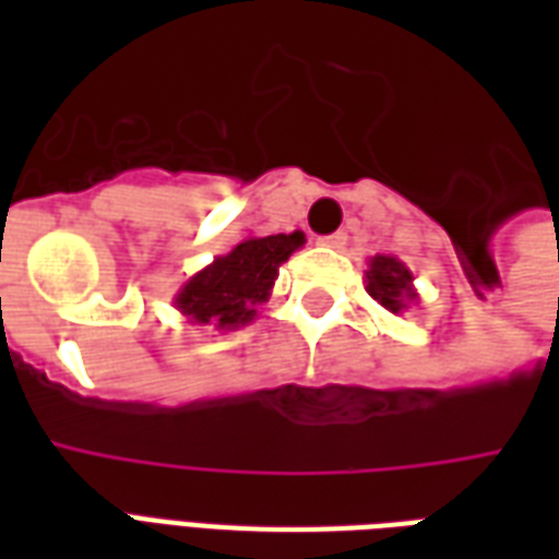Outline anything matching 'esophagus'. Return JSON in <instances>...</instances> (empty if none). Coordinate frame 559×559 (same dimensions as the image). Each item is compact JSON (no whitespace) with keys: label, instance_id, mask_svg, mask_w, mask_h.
<instances>
[{"label":"esophagus","instance_id":"34e87169","mask_svg":"<svg viewBox=\"0 0 559 559\" xmlns=\"http://www.w3.org/2000/svg\"><path fill=\"white\" fill-rule=\"evenodd\" d=\"M320 245H326V248H335V251H341V248L347 245V233L338 230V233H332V236H323V239H320Z\"/></svg>","mask_w":559,"mask_h":559}]
</instances>
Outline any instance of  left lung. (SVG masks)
I'll list each match as a JSON object with an SVG mask.
<instances>
[{"mask_svg":"<svg viewBox=\"0 0 559 559\" xmlns=\"http://www.w3.org/2000/svg\"><path fill=\"white\" fill-rule=\"evenodd\" d=\"M365 281H368L365 290L371 293V299L383 305L389 314H404L411 305L419 302V293L413 287V272L401 263L399 257H371L368 269H365Z\"/></svg>","mask_w":559,"mask_h":559,"instance_id":"left-lung-1","label":"left lung"}]
</instances>
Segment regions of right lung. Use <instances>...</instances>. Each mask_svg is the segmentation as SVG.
<instances>
[{
	"label": "right lung",
	"instance_id": "1",
	"mask_svg": "<svg viewBox=\"0 0 559 559\" xmlns=\"http://www.w3.org/2000/svg\"><path fill=\"white\" fill-rule=\"evenodd\" d=\"M302 245V230L248 236L185 281L173 305L194 326H212L218 332L248 326L257 320V308L272 296L281 263H287Z\"/></svg>",
	"mask_w": 559,
	"mask_h": 559
}]
</instances>
